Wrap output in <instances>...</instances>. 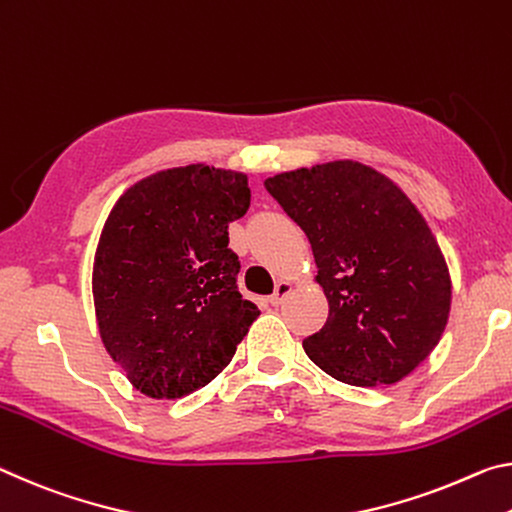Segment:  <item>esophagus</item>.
<instances>
[{
	"label": "esophagus",
	"instance_id": "1",
	"mask_svg": "<svg viewBox=\"0 0 512 512\" xmlns=\"http://www.w3.org/2000/svg\"><path fill=\"white\" fill-rule=\"evenodd\" d=\"M290 290H292V283L290 281H279V283H276V290H274V295L270 297V304L272 306L283 304V299L290 295Z\"/></svg>",
	"mask_w": 512,
	"mask_h": 512
}]
</instances>
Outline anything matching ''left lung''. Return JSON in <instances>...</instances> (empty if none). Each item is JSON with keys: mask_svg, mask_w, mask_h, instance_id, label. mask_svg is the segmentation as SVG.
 Returning a JSON list of instances; mask_svg holds the SVG:
<instances>
[{"mask_svg": "<svg viewBox=\"0 0 512 512\" xmlns=\"http://www.w3.org/2000/svg\"><path fill=\"white\" fill-rule=\"evenodd\" d=\"M265 188L308 236L329 299L308 358L349 385L404 379L440 342L451 306L445 256L413 201L356 161L276 174Z\"/></svg>", "mask_w": 512, "mask_h": 512, "instance_id": "left-lung-1", "label": "left lung"}]
</instances>
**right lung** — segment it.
Instances as JSON below:
<instances>
[{
    "label": "right lung",
    "mask_w": 512,
    "mask_h": 512,
    "mask_svg": "<svg viewBox=\"0 0 512 512\" xmlns=\"http://www.w3.org/2000/svg\"><path fill=\"white\" fill-rule=\"evenodd\" d=\"M247 174L197 163L124 192L92 267L99 335L152 399H181L231 363L261 311L240 295L229 224L249 208Z\"/></svg>",
    "instance_id": "1"
}]
</instances>
